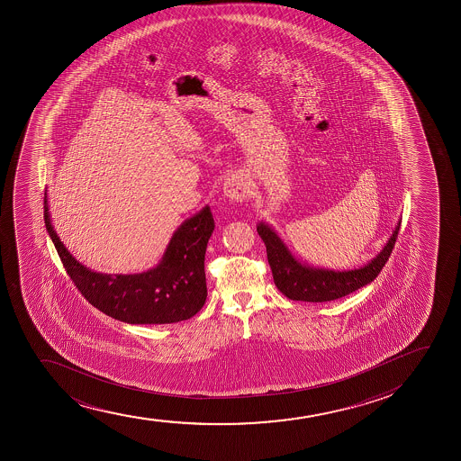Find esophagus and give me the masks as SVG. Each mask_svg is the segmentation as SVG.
<instances>
[{
    "instance_id": "34e87169",
    "label": "esophagus",
    "mask_w": 461,
    "mask_h": 461,
    "mask_svg": "<svg viewBox=\"0 0 461 461\" xmlns=\"http://www.w3.org/2000/svg\"><path fill=\"white\" fill-rule=\"evenodd\" d=\"M222 192L232 202L241 203L248 198L249 194V185L241 178V176H229L222 185Z\"/></svg>"
}]
</instances>
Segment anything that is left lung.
Returning <instances> with one entry per match:
<instances>
[{"label": "left lung", "instance_id": "8db88e82", "mask_svg": "<svg viewBox=\"0 0 461 461\" xmlns=\"http://www.w3.org/2000/svg\"><path fill=\"white\" fill-rule=\"evenodd\" d=\"M400 224L402 220L397 222L391 239L387 240L386 246L380 250V254L375 255L363 267L349 270L304 265L292 255L285 241L267 222L259 221L257 232L265 241L267 261L278 291L295 302L323 303L349 295L375 280L391 257L397 241Z\"/></svg>", "mask_w": 461, "mask_h": 461}]
</instances>
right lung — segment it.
Here are the masks:
<instances>
[{
  "label": "right lung",
  "instance_id": "1",
  "mask_svg": "<svg viewBox=\"0 0 461 461\" xmlns=\"http://www.w3.org/2000/svg\"><path fill=\"white\" fill-rule=\"evenodd\" d=\"M44 222L70 280L101 312L129 324L178 323L200 312L206 302L204 255L215 229L204 206L175 230L158 265L141 274L111 276L81 265L55 232L44 196Z\"/></svg>",
  "mask_w": 461,
  "mask_h": 461
}]
</instances>
